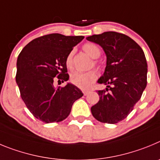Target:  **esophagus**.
I'll list each match as a JSON object with an SVG mask.
<instances>
[{"instance_id": "34e87169", "label": "esophagus", "mask_w": 160, "mask_h": 160, "mask_svg": "<svg viewBox=\"0 0 160 160\" xmlns=\"http://www.w3.org/2000/svg\"><path fill=\"white\" fill-rule=\"evenodd\" d=\"M90 92H91V91H89V90H83V95H84V96H87V95Z\"/></svg>"}]
</instances>
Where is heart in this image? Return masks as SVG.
<instances>
[{"mask_svg": "<svg viewBox=\"0 0 160 160\" xmlns=\"http://www.w3.org/2000/svg\"><path fill=\"white\" fill-rule=\"evenodd\" d=\"M83 51L87 53L88 55L92 59H96L100 57L101 54V50L96 44L93 43H87L83 44ZM72 52H70L66 57V66L68 68H72L73 61H72ZM93 65L97 68H101V64L100 61L95 60H93ZM98 74L95 70H91L87 72H75L72 74L70 77L71 83L76 87L80 89H88L92 85L93 83L97 80Z\"/></svg>", "mask_w": 160, "mask_h": 160, "instance_id": "obj_1", "label": "heart"}]
</instances>
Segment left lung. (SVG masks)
<instances>
[{
	"label": "left lung",
	"instance_id": "left-lung-1",
	"mask_svg": "<svg viewBox=\"0 0 160 160\" xmlns=\"http://www.w3.org/2000/svg\"><path fill=\"white\" fill-rule=\"evenodd\" d=\"M100 44L107 56V66L98 82L107 85L97 90L100 100L91 108L98 121L117 123L130 114L147 86L148 64L140 46L131 37L105 32L87 37Z\"/></svg>",
	"mask_w": 160,
	"mask_h": 160
}]
</instances>
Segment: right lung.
Wrapping results in <instances>:
<instances>
[{
  "label": "right lung",
  "instance_id": "right-lung-1",
  "mask_svg": "<svg viewBox=\"0 0 160 160\" xmlns=\"http://www.w3.org/2000/svg\"><path fill=\"white\" fill-rule=\"evenodd\" d=\"M83 36L52 33L34 39L18 56L16 81L21 99L34 117L46 123L63 121L73 103L83 96L71 83L54 87V82L68 80L66 57Z\"/></svg>",
  "mask_w": 160,
  "mask_h": 160
}]
</instances>
